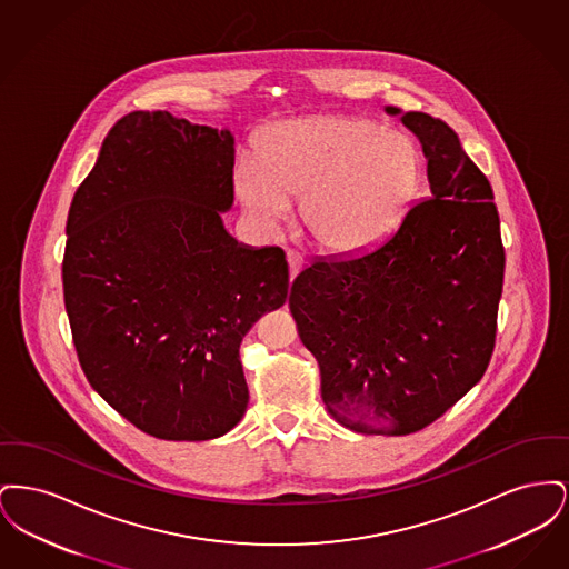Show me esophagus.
<instances>
[{"label":"esophagus","instance_id":"1","mask_svg":"<svg viewBox=\"0 0 569 569\" xmlns=\"http://www.w3.org/2000/svg\"><path fill=\"white\" fill-rule=\"evenodd\" d=\"M286 260H288V269H290V277H297L298 271L302 269V256L295 251V249H288L286 251Z\"/></svg>","mask_w":569,"mask_h":569}]
</instances>
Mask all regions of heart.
<instances>
[{
	"label": "heart",
	"mask_w": 569,
	"mask_h": 569,
	"mask_svg": "<svg viewBox=\"0 0 569 569\" xmlns=\"http://www.w3.org/2000/svg\"><path fill=\"white\" fill-rule=\"evenodd\" d=\"M422 151L411 136L360 117L283 121L258 147V160L234 166L244 211L274 226L300 200L305 232L326 249L378 243L420 190Z\"/></svg>",
	"instance_id": "heart-1"
}]
</instances>
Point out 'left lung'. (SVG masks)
Instances as JSON below:
<instances>
[{"instance_id":"8db88e82","label":"left lung","mask_w":569,"mask_h":569,"mask_svg":"<svg viewBox=\"0 0 569 569\" xmlns=\"http://www.w3.org/2000/svg\"><path fill=\"white\" fill-rule=\"evenodd\" d=\"M401 121L422 142L433 196L378 247L316 260L290 292L326 409L356 433H416L462 399L487 371L503 290L485 172L446 121L427 112Z\"/></svg>"}]
</instances>
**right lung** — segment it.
I'll return each mask as SVG.
<instances>
[{"label": "right lung", "mask_w": 569, "mask_h": 569, "mask_svg": "<svg viewBox=\"0 0 569 569\" xmlns=\"http://www.w3.org/2000/svg\"><path fill=\"white\" fill-rule=\"evenodd\" d=\"M232 168L228 130L134 110L70 204L61 277L79 362L158 439H213L243 418V337L288 298L286 253L223 230Z\"/></svg>", "instance_id": "right-lung-1"}]
</instances>
